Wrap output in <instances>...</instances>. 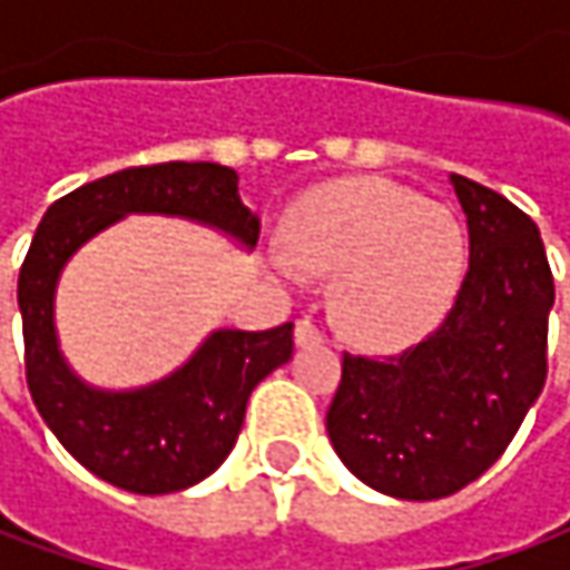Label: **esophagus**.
<instances>
[{"instance_id":"obj_1","label":"esophagus","mask_w":570,"mask_h":570,"mask_svg":"<svg viewBox=\"0 0 570 570\" xmlns=\"http://www.w3.org/2000/svg\"><path fill=\"white\" fill-rule=\"evenodd\" d=\"M295 342L304 348V345H320L323 342V330L311 317H301L295 323Z\"/></svg>"}]
</instances>
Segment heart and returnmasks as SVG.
Returning <instances> with one entry per match:
<instances>
[{"label":"heart","mask_w":570,"mask_h":570,"mask_svg":"<svg viewBox=\"0 0 570 570\" xmlns=\"http://www.w3.org/2000/svg\"><path fill=\"white\" fill-rule=\"evenodd\" d=\"M282 234L301 269L336 273L333 317L367 348H396L431 330L466 266V237L448 208L386 180H340L307 193Z\"/></svg>","instance_id":"obj_1"}]
</instances>
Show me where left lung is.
I'll return each instance as SVG.
<instances>
[{
  "label": "left lung",
  "instance_id": "obj_1",
  "mask_svg": "<svg viewBox=\"0 0 570 570\" xmlns=\"http://www.w3.org/2000/svg\"><path fill=\"white\" fill-rule=\"evenodd\" d=\"M470 269L444 323L405 352L342 355L326 431L364 485L403 501L466 489L514 441L549 374L556 282L537 222L450 174Z\"/></svg>",
  "mask_w": 570,
  "mask_h": 570
}]
</instances>
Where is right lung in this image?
I'll return each mask as SVG.
<instances>
[{"instance_id":"obj_1","label":"right lung","mask_w":570,"mask_h":570,"mask_svg":"<svg viewBox=\"0 0 570 570\" xmlns=\"http://www.w3.org/2000/svg\"><path fill=\"white\" fill-rule=\"evenodd\" d=\"M129 212L180 215L256 247L259 218L237 174L212 161L126 167L66 193L37 225L18 273L28 390L59 444L98 479L136 494L189 489L225 463L253 386L295 352V323L263 333L218 330L165 381L107 393L69 371L56 345L53 292L66 259Z\"/></svg>"}]
</instances>
